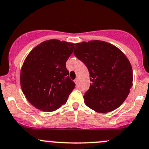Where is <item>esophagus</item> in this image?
I'll return each instance as SVG.
<instances>
[{"label":"esophagus","mask_w":149,"mask_h":149,"mask_svg":"<svg viewBox=\"0 0 149 149\" xmlns=\"http://www.w3.org/2000/svg\"><path fill=\"white\" fill-rule=\"evenodd\" d=\"M74 83L76 84V85H77V84H78V79H76V80H74Z\"/></svg>","instance_id":"34e87169"}]
</instances>
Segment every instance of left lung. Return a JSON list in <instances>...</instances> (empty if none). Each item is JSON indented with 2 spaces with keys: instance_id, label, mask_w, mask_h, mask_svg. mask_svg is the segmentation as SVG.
Masks as SVG:
<instances>
[{
  "instance_id": "8db88e82",
  "label": "left lung",
  "mask_w": 149,
  "mask_h": 149,
  "mask_svg": "<svg viewBox=\"0 0 149 149\" xmlns=\"http://www.w3.org/2000/svg\"><path fill=\"white\" fill-rule=\"evenodd\" d=\"M74 54L88 68L89 89L86 105L99 113L119 107L130 92L133 72L126 56L114 45L101 40L76 43Z\"/></svg>"
}]
</instances>
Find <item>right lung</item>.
Returning a JSON list of instances; mask_svg holds the SVG:
<instances>
[{
    "label": "right lung",
    "mask_w": 149,
    "mask_h": 149,
    "mask_svg": "<svg viewBox=\"0 0 149 149\" xmlns=\"http://www.w3.org/2000/svg\"><path fill=\"white\" fill-rule=\"evenodd\" d=\"M74 46L55 39L46 40L34 48L24 61L20 86L27 100L38 109L55 111L66 103L75 87L65 66Z\"/></svg>",
    "instance_id": "right-lung-1"
}]
</instances>
